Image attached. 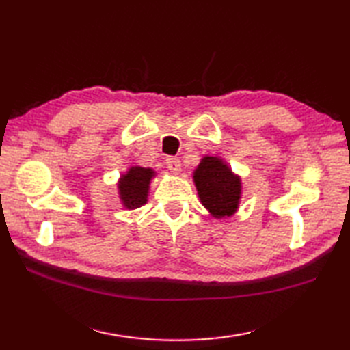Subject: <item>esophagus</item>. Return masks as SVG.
Segmentation results:
<instances>
[{
  "instance_id": "esophagus-1",
  "label": "esophagus",
  "mask_w": 350,
  "mask_h": 350,
  "mask_svg": "<svg viewBox=\"0 0 350 350\" xmlns=\"http://www.w3.org/2000/svg\"><path fill=\"white\" fill-rule=\"evenodd\" d=\"M165 163H167V167L171 171H173V173H179V171H180L182 163H180V159L177 158V156H168V158L165 159Z\"/></svg>"
}]
</instances>
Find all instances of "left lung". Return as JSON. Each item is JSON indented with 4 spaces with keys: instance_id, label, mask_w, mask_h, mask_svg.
<instances>
[{
    "instance_id": "1",
    "label": "left lung",
    "mask_w": 350,
    "mask_h": 350,
    "mask_svg": "<svg viewBox=\"0 0 350 350\" xmlns=\"http://www.w3.org/2000/svg\"><path fill=\"white\" fill-rule=\"evenodd\" d=\"M194 182L202 204L215 218L232 217L241 198V179L227 163L215 156H204L194 171Z\"/></svg>"
}]
</instances>
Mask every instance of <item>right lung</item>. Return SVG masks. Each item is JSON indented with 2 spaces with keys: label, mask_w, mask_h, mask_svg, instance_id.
Wrapping results in <instances>:
<instances>
[{
  "label": "right lung",
  "mask_w": 350,
  "mask_h": 350,
  "mask_svg": "<svg viewBox=\"0 0 350 350\" xmlns=\"http://www.w3.org/2000/svg\"><path fill=\"white\" fill-rule=\"evenodd\" d=\"M154 171L152 168L132 167L118 182V194L122 203L128 209H137L146 204L148 196V185H150Z\"/></svg>",
  "instance_id": "right-lung-1"
}]
</instances>
